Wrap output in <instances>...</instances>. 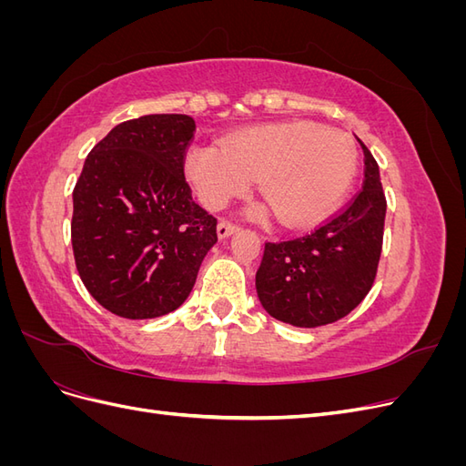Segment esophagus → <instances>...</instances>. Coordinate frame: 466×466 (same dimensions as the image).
<instances>
[{
	"label": "esophagus",
	"mask_w": 466,
	"mask_h": 466,
	"mask_svg": "<svg viewBox=\"0 0 466 466\" xmlns=\"http://www.w3.org/2000/svg\"><path fill=\"white\" fill-rule=\"evenodd\" d=\"M237 229H238V225H235V223L228 221V219H221V221L218 223V235H219L221 238L233 235Z\"/></svg>",
	"instance_id": "34e87169"
}]
</instances>
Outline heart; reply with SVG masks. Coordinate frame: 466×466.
I'll use <instances>...</instances> for the list:
<instances>
[{
    "label": "heart",
    "mask_w": 466,
    "mask_h": 466,
    "mask_svg": "<svg viewBox=\"0 0 466 466\" xmlns=\"http://www.w3.org/2000/svg\"><path fill=\"white\" fill-rule=\"evenodd\" d=\"M185 173L200 202L221 209L258 192L281 225L305 228L340 204L358 173L354 139L315 122H268L229 134L221 146L194 144Z\"/></svg>",
    "instance_id": "1"
}]
</instances>
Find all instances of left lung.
<instances>
[{"label": "left lung", "mask_w": 466, "mask_h": 466, "mask_svg": "<svg viewBox=\"0 0 466 466\" xmlns=\"http://www.w3.org/2000/svg\"><path fill=\"white\" fill-rule=\"evenodd\" d=\"M363 149V185L311 233L264 245L257 293L274 319L315 329L346 317L370 293L383 248L387 200L379 165Z\"/></svg>", "instance_id": "left-lung-1"}]
</instances>
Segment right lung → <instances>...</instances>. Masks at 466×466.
<instances>
[{"label": "right lung", "mask_w": 466, "mask_h": 466, "mask_svg": "<svg viewBox=\"0 0 466 466\" xmlns=\"http://www.w3.org/2000/svg\"><path fill=\"white\" fill-rule=\"evenodd\" d=\"M196 124L147 115L112 128L74 188L77 272L98 305L124 319L175 311L218 243V219L192 200L185 157Z\"/></svg>", "instance_id": "add662e5"}]
</instances>
